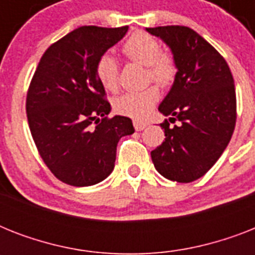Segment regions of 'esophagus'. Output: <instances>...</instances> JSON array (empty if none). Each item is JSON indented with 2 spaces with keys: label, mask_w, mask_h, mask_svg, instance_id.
<instances>
[{
  "label": "esophagus",
  "mask_w": 255,
  "mask_h": 255,
  "mask_svg": "<svg viewBox=\"0 0 255 255\" xmlns=\"http://www.w3.org/2000/svg\"><path fill=\"white\" fill-rule=\"evenodd\" d=\"M133 127H135L136 131H143L144 128L147 127V123L139 122V120H135V122H133Z\"/></svg>",
  "instance_id": "obj_1"
}]
</instances>
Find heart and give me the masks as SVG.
<instances>
[{"instance_id":"heart-1","label":"heart","mask_w":255,"mask_h":255,"mask_svg":"<svg viewBox=\"0 0 255 255\" xmlns=\"http://www.w3.org/2000/svg\"><path fill=\"white\" fill-rule=\"evenodd\" d=\"M159 41L155 37L143 31H136L124 42L122 51L128 59L147 66V77L149 81L167 87L177 77V63L172 54L160 51ZM96 77L100 85L107 91H115L118 88V63L110 54H103L96 62ZM160 99L159 88L156 86L141 90V91L126 92L118 96L114 102V107L119 114L133 119H145L151 114Z\"/></svg>"}]
</instances>
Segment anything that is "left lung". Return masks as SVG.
<instances>
[{
	"mask_svg": "<svg viewBox=\"0 0 255 255\" xmlns=\"http://www.w3.org/2000/svg\"><path fill=\"white\" fill-rule=\"evenodd\" d=\"M163 39L177 63V77L159 111L180 122L161 123L165 140L151 152L161 176L192 182L213 167L228 147L237 119L233 75L221 54L186 26L147 27Z\"/></svg>",
	"mask_w": 255,
	"mask_h": 255,
	"instance_id": "1",
	"label": "left lung"
}]
</instances>
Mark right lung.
Here are the masks:
<instances>
[{
    "label": "right lung",
    "instance_id": "obj_1",
    "mask_svg": "<svg viewBox=\"0 0 255 255\" xmlns=\"http://www.w3.org/2000/svg\"><path fill=\"white\" fill-rule=\"evenodd\" d=\"M128 26H82L50 46L30 82L26 114L34 143L53 174L73 186L103 181L116 147L132 135V120L108 118L111 104L96 77V62Z\"/></svg>",
    "mask_w": 255,
    "mask_h": 255
}]
</instances>
